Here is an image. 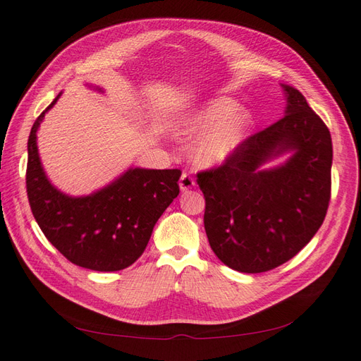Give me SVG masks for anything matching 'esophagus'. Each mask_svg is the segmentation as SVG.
Wrapping results in <instances>:
<instances>
[{
	"label": "esophagus",
	"mask_w": 361,
	"mask_h": 361,
	"mask_svg": "<svg viewBox=\"0 0 361 361\" xmlns=\"http://www.w3.org/2000/svg\"><path fill=\"white\" fill-rule=\"evenodd\" d=\"M195 186V180L190 177V173L183 172L180 177V189L181 190H189Z\"/></svg>",
	"instance_id": "1"
}]
</instances>
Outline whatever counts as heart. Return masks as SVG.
Segmentation results:
<instances>
[{
  "label": "heart",
  "mask_w": 361,
  "mask_h": 361,
  "mask_svg": "<svg viewBox=\"0 0 361 361\" xmlns=\"http://www.w3.org/2000/svg\"><path fill=\"white\" fill-rule=\"evenodd\" d=\"M237 103H233L232 99H215L200 114L184 123L186 126L184 130L189 135L214 128L198 141L194 150L195 160L200 164L215 166L224 163L245 141L247 132L246 116L235 115L228 118L237 111Z\"/></svg>",
  "instance_id": "obj_1"
}]
</instances>
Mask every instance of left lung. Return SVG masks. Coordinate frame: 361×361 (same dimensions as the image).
<instances>
[{
    "label": "left lung",
    "instance_id": "8db88e82",
    "mask_svg": "<svg viewBox=\"0 0 361 361\" xmlns=\"http://www.w3.org/2000/svg\"><path fill=\"white\" fill-rule=\"evenodd\" d=\"M283 87L286 115L247 137L223 164L197 173L209 245L238 272H267L289 262L328 212L331 132L297 89ZM284 149L295 155L283 166L257 169Z\"/></svg>",
    "mask_w": 361,
    "mask_h": 361
}]
</instances>
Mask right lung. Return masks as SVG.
<instances>
[{
	"instance_id": "add662e5",
	"label": "right lung",
	"mask_w": 361,
	"mask_h": 361,
	"mask_svg": "<svg viewBox=\"0 0 361 361\" xmlns=\"http://www.w3.org/2000/svg\"><path fill=\"white\" fill-rule=\"evenodd\" d=\"M33 123L27 141L26 189L32 214L46 238L71 263L99 272L121 271L145 252L154 226L180 194V169H129L89 197L64 195L41 167Z\"/></svg>"
}]
</instances>
